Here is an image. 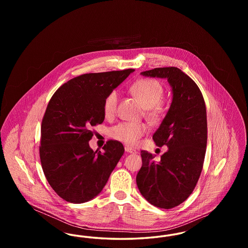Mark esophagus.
<instances>
[{
	"instance_id": "esophagus-1",
	"label": "esophagus",
	"mask_w": 248,
	"mask_h": 248,
	"mask_svg": "<svg viewBox=\"0 0 248 248\" xmlns=\"http://www.w3.org/2000/svg\"><path fill=\"white\" fill-rule=\"evenodd\" d=\"M124 150H125V152H126V153H128V154H138V152H137L136 150H134V149L130 148V147H128V146H125Z\"/></svg>"
}]
</instances>
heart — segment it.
<instances>
[{
    "label": "heart",
    "mask_w": 248,
    "mask_h": 248,
    "mask_svg": "<svg viewBox=\"0 0 248 248\" xmlns=\"http://www.w3.org/2000/svg\"><path fill=\"white\" fill-rule=\"evenodd\" d=\"M130 91L145 107V117L151 123L158 124L163 119L165 106L161 100L165 91L161 83L154 79L144 78L133 83ZM118 103L119 94L116 90H112L107 94L103 103V111L107 118H112L116 114ZM146 132L147 127L144 124L124 122L111 127L109 136L115 140L133 146Z\"/></svg>",
    "instance_id": "1"
}]
</instances>
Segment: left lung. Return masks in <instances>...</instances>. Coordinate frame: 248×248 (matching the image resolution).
Masks as SVG:
<instances>
[{"label": "left lung", "instance_id": "obj_1", "mask_svg": "<svg viewBox=\"0 0 248 248\" xmlns=\"http://www.w3.org/2000/svg\"><path fill=\"white\" fill-rule=\"evenodd\" d=\"M140 74L166 78L173 99L153 136L158 147L165 145L168 150L158 161L154 154L141 151L137 185L153 205L171 209L189 197L200 177L207 143L205 103L198 85L178 68H156Z\"/></svg>", "mask_w": 248, "mask_h": 248}]
</instances>
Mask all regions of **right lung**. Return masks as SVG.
I'll return each mask as SVG.
<instances>
[{"instance_id":"right-lung-1","label":"right lung","mask_w":248,"mask_h":248,"mask_svg":"<svg viewBox=\"0 0 248 248\" xmlns=\"http://www.w3.org/2000/svg\"><path fill=\"white\" fill-rule=\"evenodd\" d=\"M134 69L86 73L62 84L52 95L42 121L41 164L59 197L72 203L92 200L123 156L121 142L108 140L104 153L89 147L96 124L103 123L107 94Z\"/></svg>"}]
</instances>
